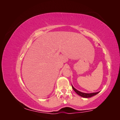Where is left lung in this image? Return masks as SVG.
<instances>
[{
	"mask_svg": "<svg viewBox=\"0 0 120 120\" xmlns=\"http://www.w3.org/2000/svg\"><path fill=\"white\" fill-rule=\"evenodd\" d=\"M71 86H72V89H73L75 91V92L77 93L78 95H79V96H81V97H83V98H90V97H93V96H95V95H97V94H98V93H99V92H97V93H90V94H87V93H82V92H79V90H76L74 87L72 86V85H71Z\"/></svg>",
	"mask_w": 120,
	"mask_h": 120,
	"instance_id": "left-lung-1",
	"label": "left lung"
}]
</instances>
